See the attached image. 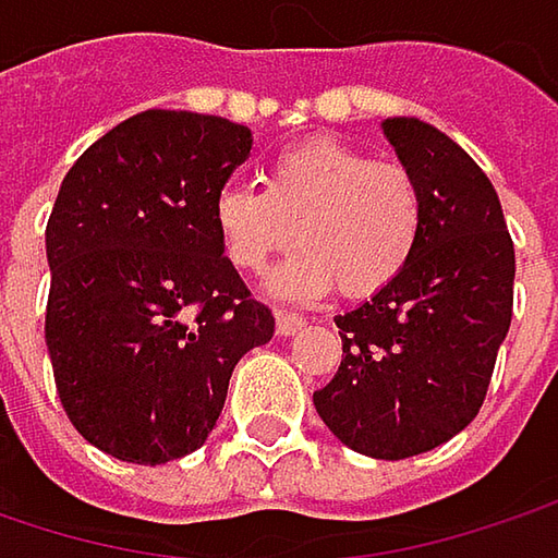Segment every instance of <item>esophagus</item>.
Instances as JSON below:
<instances>
[{"label": "esophagus", "instance_id": "esophagus-1", "mask_svg": "<svg viewBox=\"0 0 558 558\" xmlns=\"http://www.w3.org/2000/svg\"><path fill=\"white\" fill-rule=\"evenodd\" d=\"M275 322H278L280 338H290V335H296V331L306 328V318H303V315H293V312H278Z\"/></svg>", "mask_w": 558, "mask_h": 558}]
</instances>
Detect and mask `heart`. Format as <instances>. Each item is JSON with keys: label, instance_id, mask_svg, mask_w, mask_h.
<instances>
[{"label": "heart", "instance_id": "b5f03b06", "mask_svg": "<svg viewBox=\"0 0 558 558\" xmlns=\"http://www.w3.org/2000/svg\"><path fill=\"white\" fill-rule=\"evenodd\" d=\"M214 227L230 265L246 275L303 243L271 278L278 296L315 300L341 283L344 296L363 300L404 275L423 233V192L408 167L318 135L280 150L265 189L223 185Z\"/></svg>", "mask_w": 558, "mask_h": 558}]
</instances>
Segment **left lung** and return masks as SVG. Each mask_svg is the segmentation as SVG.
I'll return each mask as SVG.
<instances>
[{
	"instance_id": "8db88e82",
	"label": "left lung",
	"mask_w": 558,
	"mask_h": 558,
	"mask_svg": "<svg viewBox=\"0 0 558 558\" xmlns=\"http://www.w3.org/2000/svg\"><path fill=\"white\" fill-rule=\"evenodd\" d=\"M423 192V233L404 275L335 315L344 360L312 395L353 451L401 461L474 420L506 341L514 246L499 195L448 135L413 116L381 122Z\"/></svg>"
}]
</instances>
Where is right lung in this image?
Instances as JSON below:
<instances>
[{
    "label": "right lung",
    "instance_id": "1",
    "mask_svg": "<svg viewBox=\"0 0 558 558\" xmlns=\"http://www.w3.org/2000/svg\"><path fill=\"white\" fill-rule=\"evenodd\" d=\"M252 150L220 116L145 110L75 160L47 223V350L87 442L129 464L205 445L233 366L275 335L223 255L214 195Z\"/></svg>",
    "mask_w": 558,
    "mask_h": 558
}]
</instances>
